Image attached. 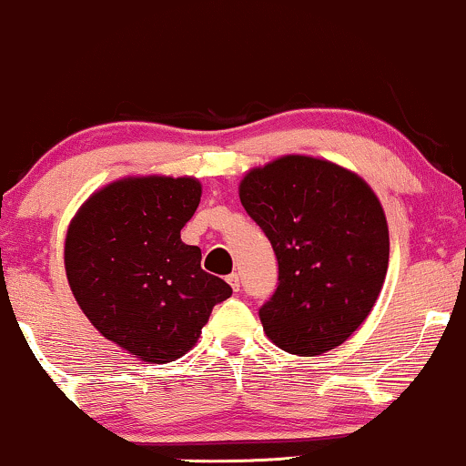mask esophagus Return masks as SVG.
Listing matches in <instances>:
<instances>
[{
	"mask_svg": "<svg viewBox=\"0 0 466 466\" xmlns=\"http://www.w3.org/2000/svg\"><path fill=\"white\" fill-rule=\"evenodd\" d=\"M227 281H228V286L235 289V292H239V275H238V272H231V275L227 277Z\"/></svg>",
	"mask_w": 466,
	"mask_h": 466,
	"instance_id": "34e87169",
	"label": "esophagus"
}]
</instances>
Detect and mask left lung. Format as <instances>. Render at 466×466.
<instances>
[{
    "label": "left lung",
    "instance_id": "left-lung-1",
    "mask_svg": "<svg viewBox=\"0 0 466 466\" xmlns=\"http://www.w3.org/2000/svg\"><path fill=\"white\" fill-rule=\"evenodd\" d=\"M239 200L279 261V286L259 309L266 336L303 358L340 347L386 279L390 239L375 191L336 163L288 155L250 169Z\"/></svg>",
    "mask_w": 466,
    "mask_h": 466
}]
</instances>
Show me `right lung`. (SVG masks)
Masks as SVG:
<instances>
[{"label":"right lung","instance_id":"add662e5","mask_svg":"<svg viewBox=\"0 0 466 466\" xmlns=\"http://www.w3.org/2000/svg\"><path fill=\"white\" fill-rule=\"evenodd\" d=\"M191 177H128L97 189L65 238V270L91 325L135 358L174 362L194 347L231 286L180 239L198 209Z\"/></svg>","mask_w":466,"mask_h":466}]
</instances>
